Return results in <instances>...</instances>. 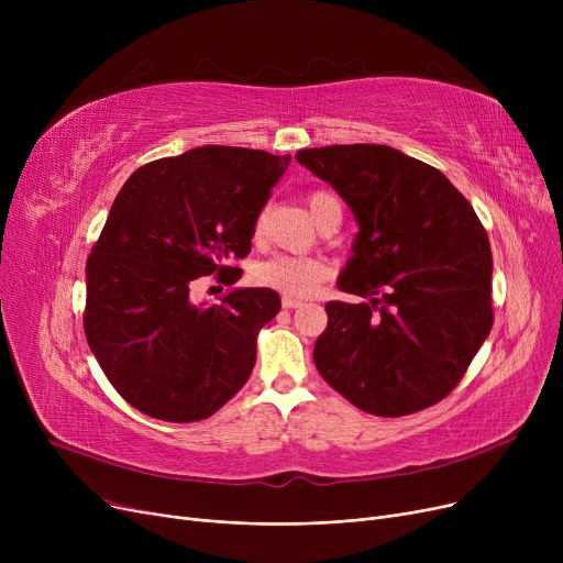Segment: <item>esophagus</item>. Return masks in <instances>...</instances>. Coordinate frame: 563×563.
<instances>
[{
  "label": "esophagus",
  "mask_w": 563,
  "mask_h": 563,
  "mask_svg": "<svg viewBox=\"0 0 563 563\" xmlns=\"http://www.w3.org/2000/svg\"><path fill=\"white\" fill-rule=\"evenodd\" d=\"M303 303L299 299H289V297H283V308L285 310H294V308H301Z\"/></svg>",
  "instance_id": "obj_1"
}]
</instances>
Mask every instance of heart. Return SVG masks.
I'll use <instances>...</instances> for the list:
<instances>
[{"instance_id": "heart-1", "label": "heart", "mask_w": 563, "mask_h": 563, "mask_svg": "<svg viewBox=\"0 0 563 563\" xmlns=\"http://www.w3.org/2000/svg\"><path fill=\"white\" fill-rule=\"evenodd\" d=\"M308 207L312 219L319 223L323 217L331 212H342L340 200L331 191H310L308 194ZM262 230V219L255 223V232ZM329 278V266L314 257H301V255H274L257 262L253 266V280L260 287L276 289L283 297L289 299H306L319 289V285Z\"/></svg>"}]
</instances>
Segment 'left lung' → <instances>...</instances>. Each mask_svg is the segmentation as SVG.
<instances>
[{
	"label": "left lung",
	"instance_id": "8db88e82",
	"mask_svg": "<svg viewBox=\"0 0 563 563\" xmlns=\"http://www.w3.org/2000/svg\"><path fill=\"white\" fill-rule=\"evenodd\" d=\"M297 162L356 217L338 287L369 299L327 303L319 374L380 418L445 399L493 327V255L472 205L438 168L390 145L306 147Z\"/></svg>",
	"mask_w": 563,
	"mask_h": 563
}]
</instances>
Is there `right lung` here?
<instances>
[{
  "instance_id": "1",
  "label": "right lung",
  "mask_w": 563,
  "mask_h": 563,
  "mask_svg": "<svg viewBox=\"0 0 563 563\" xmlns=\"http://www.w3.org/2000/svg\"><path fill=\"white\" fill-rule=\"evenodd\" d=\"M289 159L202 145L136 168L118 191L86 262L84 333L111 386L145 416L205 420L249 380L278 291L232 289L205 306L189 289L212 274L240 280L225 262L249 255Z\"/></svg>"
}]
</instances>
